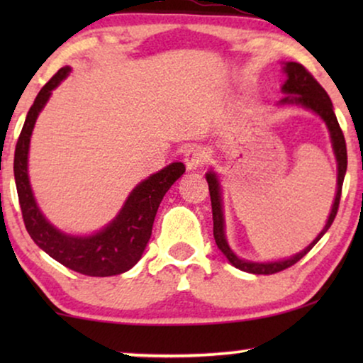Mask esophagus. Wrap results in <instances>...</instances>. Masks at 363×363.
<instances>
[{
  "label": "esophagus",
  "instance_id": "esophagus-1",
  "mask_svg": "<svg viewBox=\"0 0 363 363\" xmlns=\"http://www.w3.org/2000/svg\"><path fill=\"white\" fill-rule=\"evenodd\" d=\"M183 160H185L188 170H196V168L201 167L203 162H205V155H203V152L198 147H190L185 152V158H183Z\"/></svg>",
  "mask_w": 363,
  "mask_h": 363
}]
</instances>
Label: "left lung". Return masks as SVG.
I'll use <instances>...</instances> for the list:
<instances>
[{"instance_id": "left-lung-1", "label": "left lung", "mask_w": 363, "mask_h": 363, "mask_svg": "<svg viewBox=\"0 0 363 363\" xmlns=\"http://www.w3.org/2000/svg\"><path fill=\"white\" fill-rule=\"evenodd\" d=\"M282 71L286 74V82L282 84L281 92L284 94V97L277 102L279 107L286 106H299L304 107L307 111L314 112L315 116H319L327 125V130L330 133V142H332V150H334L335 160H337V190L335 198L332 203L330 215L327 218L325 226L322 228V231L315 236V240L311 242L309 246H306L304 250L297 255L287 257V259L279 261H250L242 259L231 250L230 242L226 240V231H225V213H223V190L220 178H218L215 170H210L206 173V182L208 188H210V196H211V210H213V236H215L216 246L220 250L228 261L238 269L251 272V274H274L282 269H287L292 264H296L297 261L302 259L312 247L315 246V242L325 235L332 223L335 220L337 210H339L340 203V193H342V183H344V177L347 172V147H345V138L344 133L340 130L339 122L334 113V106H332L330 97L327 96V92L322 89L319 82L311 76V72H307L304 66H301L299 62H282Z\"/></svg>"}]
</instances>
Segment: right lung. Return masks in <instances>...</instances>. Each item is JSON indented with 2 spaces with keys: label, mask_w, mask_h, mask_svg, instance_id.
Returning <instances> with one entry per match:
<instances>
[{
  "label": "right lung",
  "mask_w": 363,
  "mask_h": 363,
  "mask_svg": "<svg viewBox=\"0 0 363 363\" xmlns=\"http://www.w3.org/2000/svg\"><path fill=\"white\" fill-rule=\"evenodd\" d=\"M71 67H61L39 91L24 121L14 150V180L23 220L33 241L52 259L86 276L107 277L132 269L145 251L152 236L158 206L170 186L185 173L182 162H173L160 172L142 180L130 191L113 220L92 235H69L57 230L39 210L28 173L29 143L38 116L54 89L69 76Z\"/></svg>",
  "instance_id": "right-lung-1"
}]
</instances>
